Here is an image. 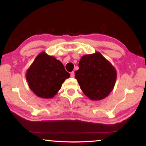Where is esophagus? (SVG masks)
<instances>
[{"mask_svg":"<svg viewBox=\"0 0 146 146\" xmlns=\"http://www.w3.org/2000/svg\"><path fill=\"white\" fill-rule=\"evenodd\" d=\"M70 75H71V77H74V76H75V73H74V71H72V72H71Z\"/></svg>","mask_w":146,"mask_h":146,"instance_id":"obj_1","label":"esophagus"}]
</instances>
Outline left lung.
<instances>
[{"label":"left lung","mask_w":146,"mask_h":146,"mask_svg":"<svg viewBox=\"0 0 146 146\" xmlns=\"http://www.w3.org/2000/svg\"><path fill=\"white\" fill-rule=\"evenodd\" d=\"M75 77L83 93L92 100H100L110 95L115 84L117 71L100 53L80 58Z\"/></svg>","instance_id":"1"}]
</instances>
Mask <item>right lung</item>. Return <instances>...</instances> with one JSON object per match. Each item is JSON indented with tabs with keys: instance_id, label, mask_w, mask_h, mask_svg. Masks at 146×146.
Listing matches in <instances>:
<instances>
[{
	"instance_id": "right-lung-1",
	"label": "right lung",
	"mask_w": 146,
	"mask_h": 146,
	"mask_svg": "<svg viewBox=\"0 0 146 146\" xmlns=\"http://www.w3.org/2000/svg\"><path fill=\"white\" fill-rule=\"evenodd\" d=\"M70 76V74L66 71L60 60L42 52L27 71L26 78L29 88L36 95L51 98Z\"/></svg>"
}]
</instances>
